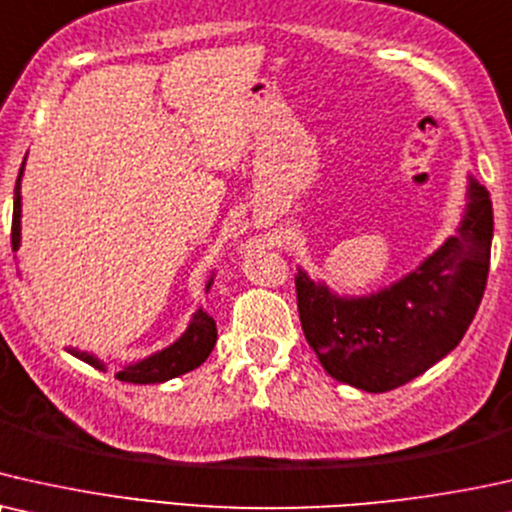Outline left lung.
<instances>
[{"label": "left lung", "mask_w": 512, "mask_h": 512, "mask_svg": "<svg viewBox=\"0 0 512 512\" xmlns=\"http://www.w3.org/2000/svg\"><path fill=\"white\" fill-rule=\"evenodd\" d=\"M463 220L433 255L388 288L339 297L297 269L306 342L330 377L367 393L407 384L456 349L485 295L494 213L489 192L468 177Z\"/></svg>", "instance_id": "1"}]
</instances>
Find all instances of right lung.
Here are the masks:
<instances>
[{"label": "right lung", "mask_w": 512, "mask_h": 512, "mask_svg": "<svg viewBox=\"0 0 512 512\" xmlns=\"http://www.w3.org/2000/svg\"><path fill=\"white\" fill-rule=\"evenodd\" d=\"M23 170H25V161H23V166H20V173L16 180V192H13V224H11L13 252L20 248V177H23ZM210 283H213V278L208 281V288H210ZM215 342H217L215 320L210 318L206 311L199 309L192 316V320H189V327L182 332L180 339H175V342L166 346L163 351L152 353L149 358H142V360H138V363L121 367L114 377L121 381H128V384H161V381L175 379V377H180V374L196 370V367H199L203 360L210 356ZM70 353L72 356H77L79 360H84V363L93 365L95 370L107 372L105 363H102L100 358H95L93 353L77 351V349H70Z\"/></svg>", "instance_id": "1"}]
</instances>
